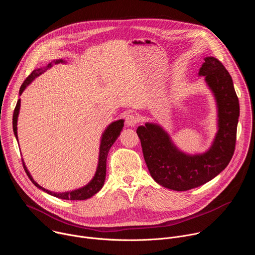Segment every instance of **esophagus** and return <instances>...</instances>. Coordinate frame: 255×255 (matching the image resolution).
Masks as SVG:
<instances>
[{
	"mask_svg": "<svg viewBox=\"0 0 255 255\" xmlns=\"http://www.w3.org/2000/svg\"><path fill=\"white\" fill-rule=\"evenodd\" d=\"M126 121V125L128 126V127H134V126H136V124L138 123V118H137V116H135V115H133V114H128L127 116H126V119H125Z\"/></svg>",
	"mask_w": 255,
	"mask_h": 255,
	"instance_id": "obj_1",
	"label": "esophagus"
}]
</instances>
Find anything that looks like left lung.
Listing matches in <instances>:
<instances>
[{
    "label": "left lung",
    "instance_id": "obj_1",
    "mask_svg": "<svg viewBox=\"0 0 255 255\" xmlns=\"http://www.w3.org/2000/svg\"><path fill=\"white\" fill-rule=\"evenodd\" d=\"M199 75L205 77L216 98L219 118V130L207 152L188 155L179 151L156 124L146 123L136 130L152 178L160 186L179 192L200 187L219 174L235 150L239 101L232 78L223 63L211 56L205 58Z\"/></svg>",
    "mask_w": 255,
    "mask_h": 255
}]
</instances>
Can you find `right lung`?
Wrapping results in <instances>:
<instances>
[{"mask_svg": "<svg viewBox=\"0 0 255 255\" xmlns=\"http://www.w3.org/2000/svg\"><path fill=\"white\" fill-rule=\"evenodd\" d=\"M59 62H63V60H56L55 63H59ZM51 67V63H49L45 68H37L33 70L31 74L28 76V78L24 81V83L22 84L19 94L21 95L23 93V91L26 89V87L35 79L37 78L38 76H40L42 72ZM19 110H20V100H18L17 105L15 107L14 110V114H13V131L14 134L18 140V135H17V120H18V115H19ZM124 127V120H118L113 122L112 124L109 125V127L106 129V131L103 134L102 140H101V146H100V155H99V164H98V168L96 171V174L94 176V178L90 181V183L79 190L72 191V192H67V193H53L50 192L48 190H45L44 188L40 187L36 181L32 178V176L30 175L29 171L27 170V167L25 166L24 162H23V167L28 175V177L31 179L32 183L37 187L38 189L46 192L47 194L54 196L56 198L59 199H63V200H71V201H81V200H87L91 197H93L95 194H97L102 187L104 186L105 183V177H106V162H107V156H108V152L110 150L111 146L113 145V143L116 141V139L118 138V136L120 135V132L122 130V128ZM23 161V160H22Z\"/></svg>", "mask_w": 255, "mask_h": 255, "instance_id": "1", "label": "right lung"}]
</instances>
